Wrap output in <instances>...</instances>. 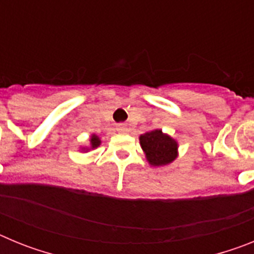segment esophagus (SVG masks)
Instances as JSON below:
<instances>
[{"label": "esophagus", "instance_id": "esophagus-1", "mask_svg": "<svg viewBox=\"0 0 254 254\" xmlns=\"http://www.w3.org/2000/svg\"><path fill=\"white\" fill-rule=\"evenodd\" d=\"M117 131L120 132V133H126V132L128 131V128L125 125H117Z\"/></svg>", "mask_w": 254, "mask_h": 254}]
</instances>
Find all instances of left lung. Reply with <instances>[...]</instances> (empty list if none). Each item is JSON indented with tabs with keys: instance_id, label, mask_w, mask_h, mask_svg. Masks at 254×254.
I'll return each mask as SVG.
<instances>
[{
	"instance_id": "1",
	"label": "left lung",
	"mask_w": 254,
	"mask_h": 254,
	"mask_svg": "<svg viewBox=\"0 0 254 254\" xmlns=\"http://www.w3.org/2000/svg\"><path fill=\"white\" fill-rule=\"evenodd\" d=\"M140 143L146 159L154 167L172 163L178 155V143L161 129L146 132L140 136Z\"/></svg>"
}]
</instances>
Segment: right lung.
I'll return each mask as SVG.
<instances>
[{"instance_id":"1","label":"right lung","mask_w":254,"mask_h":254,"mask_svg":"<svg viewBox=\"0 0 254 254\" xmlns=\"http://www.w3.org/2000/svg\"><path fill=\"white\" fill-rule=\"evenodd\" d=\"M100 145V138L98 137V136H96V134H93V136H91V138H90V149H95V147H98ZM89 149V147H84V149L82 150H90Z\"/></svg>"}]
</instances>
